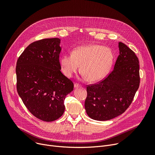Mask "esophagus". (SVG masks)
<instances>
[{
  "instance_id": "esophagus-1",
  "label": "esophagus",
  "mask_w": 155,
  "mask_h": 155,
  "mask_svg": "<svg viewBox=\"0 0 155 155\" xmlns=\"http://www.w3.org/2000/svg\"><path fill=\"white\" fill-rule=\"evenodd\" d=\"M74 87L75 88H79V87H81V85L77 84V83H75L74 84Z\"/></svg>"
}]
</instances>
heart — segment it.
Masks as SVG:
<instances>
[{"instance_id":"heart-1","label":"heart","mask_w":155,"mask_h":155,"mask_svg":"<svg viewBox=\"0 0 155 155\" xmlns=\"http://www.w3.org/2000/svg\"><path fill=\"white\" fill-rule=\"evenodd\" d=\"M114 54L110 49L91 44L75 48L71 55H63L60 64L64 74L71 77L81 66V72L87 80L95 82L105 77L113 63Z\"/></svg>"}]
</instances>
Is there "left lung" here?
Returning <instances> with one entry per match:
<instances>
[{
    "label": "left lung",
    "instance_id": "left-lung-1",
    "mask_svg": "<svg viewBox=\"0 0 155 155\" xmlns=\"http://www.w3.org/2000/svg\"><path fill=\"white\" fill-rule=\"evenodd\" d=\"M119 55L114 70L99 83L87 85L85 109L97 120H107L122 114L129 107L140 86L139 60L134 52L119 43Z\"/></svg>",
    "mask_w": 155,
    "mask_h": 155
}]
</instances>
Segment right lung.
I'll use <instances>...</instances> for the list:
<instances>
[{
    "mask_svg": "<svg viewBox=\"0 0 155 155\" xmlns=\"http://www.w3.org/2000/svg\"><path fill=\"white\" fill-rule=\"evenodd\" d=\"M59 38L43 39L30 44L16 65L17 91L24 104L38 119L51 122L64 111V100L73 84L61 72Z\"/></svg>",
    "mask_w": 155,
    "mask_h": 155,
    "instance_id": "1",
    "label": "right lung"
}]
</instances>
